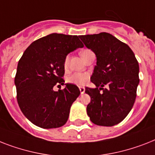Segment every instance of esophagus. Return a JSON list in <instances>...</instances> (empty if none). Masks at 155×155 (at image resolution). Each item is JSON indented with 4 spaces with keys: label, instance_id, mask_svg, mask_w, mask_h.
Returning a JSON list of instances; mask_svg holds the SVG:
<instances>
[{
    "label": "esophagus",
    "instance_id": "34e87169",
    "mask_svg": "<svg viewBox=\"0 0 155 155\" xmlns=\"http://www.w3.org/2000/svg\"><path fill=\"white\" fill-rule=\"evenodd\" d=\"M79 88H80V93H81V94H84V93L85 92V87H79Z\"/></svg>",
    "mask_w": 155,
    "mask_h": 155
}]
</instances>
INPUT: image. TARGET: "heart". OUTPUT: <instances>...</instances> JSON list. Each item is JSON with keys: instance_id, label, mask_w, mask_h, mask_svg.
I'll list each match as a JSON object with an SVG mask.
<instances>
[{"instance_id": "obj_1", "label": "heart", "mask_w": 155, "mask_h": 155, "mask_svg": "<svg viewBox=\"0 0 155 155\" xmlns=\"http://www.w3.org/2000/svg\"><path fill=\"white\" fill-rule=\"evenodd\" d=\"M90 52H91L90 49L85 48L83 49L80 51V55H81V56L84 59ZM69 59H70L69 56H67L64 59V68L65 69L68 68ZM89 79H90V74L88 72H76V73H74L73 75H71V76H69L68 78V82L70 83V84H75L77 86H83V85H84V84H86L87 83Z\"/></svg>"}]
</instances>
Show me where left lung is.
<instances>
[{
    "instance_id": "obj_1",
    "label": "left lung",
    "mask_w": 155,
    "mask_h": 155,
    "mask_svg": "<svg viewBox=\"0 0 155 155\" xmlns=\"http://www.w3.org/2000/svg\"><path fill=\"white\" fill-rule=\"evenodd\" d=\"M80 38L97 60L91 77L96 87L85 89L91 97L87 113L96 125H116L129 114L136 99L139 63L130 48L111 34L100 32Z\"/></svg>"
}]
</instances>
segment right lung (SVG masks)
Returning <instances> with one entry per match:
<instances>
[{"instance_id": "1", "label": "right lung", "mask_w": 155, "mask_h": 155, "mask_svg": "<svg viewBox=\"0 0 155 155\" xmlns=\"http://www.w3.org/2000/svg\"><path fill=\"white\" fill-rule=\"evenodd\" d=\"M77 36L51 33L32 42L18 62L15 85L21 111L39 127H62L68 119L71 104L80 95L75 84L64 85V61L71 51L83 48Z\"/></svg>"}]
</instances>
